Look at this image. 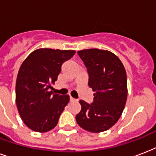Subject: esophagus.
<instances>
[{
    "label": "esophagus",
    "mask_w": 156,
    "mask_h": 156,
    "mask_svg": "<svg viewBox=\"0 0 156 156\" xmlns=\"http://www.w3.org/2000/svg\"><path fill=\"white\" fill-rule=\"evenodd\" d=\"M70 101H76V99H75V98H73L72 97H70Z\"/></svg>",
    "instance_id": "esophagus-1"
}]
</instances>
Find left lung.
<instances>
[{
	"instance_id": "8db88e82",
	"label": "left lung",
	"mask_w": 156,
	"mask_h": 156,
	"mask_svg": "<svg viewBox=\"0 0 156 156\" xmlns=\"http://www.w3.org/2000/svg\"><path fill=\"white\" fill-rule=\"evenodd\" d=\"M89 74V86L95 93L94 102L80 101L77 124L86 131L101 133L114 125L127 100V76L118 57L108 50L83 49L77 52Z\"/></svg>"
}]
</instances>
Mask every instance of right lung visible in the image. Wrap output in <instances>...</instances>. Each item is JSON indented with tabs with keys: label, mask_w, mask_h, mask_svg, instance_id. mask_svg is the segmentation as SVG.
<instances>
[{
	"label": "right lung",
	"mask_w": 156,
	"mask_h": 156,
	"mask_svg": "<svg viewBox=\"0 0 156 156\" xmlns=\"http://www.w3.org/2000/svg\"><path fill=\"white\" fill-rule=\"evenodd\" d=\"M75 54V50L38 49L22 63L17 76L16 105L29 129L45 133L57 125L70 98L54 94L49 89L58 79L62 64Z\"/></svg>",
	"instance_id": "add662e5"
}]
</instances>
